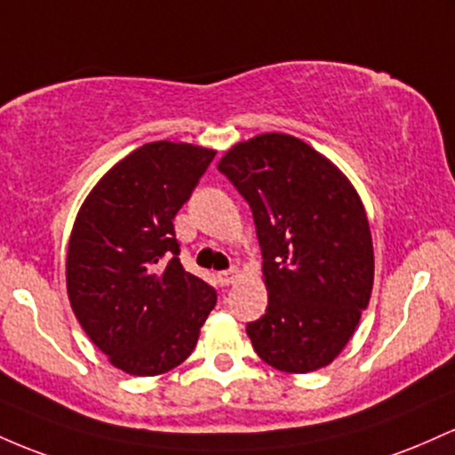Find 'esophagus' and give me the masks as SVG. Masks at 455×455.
Instances as JSON below:
<instances>
[{"mask_svg": "<svg viewBox=\"0 0 455 455\" xmlns=\"http://www.w3.org/2000/svg\"><path fill=\"white\" fill-rule=\"evenodd\" d=\"M217 279L221 285H229L234 283L238 279V270L236 268H229V270H221V273H217Z\"/></svg>", "mask_w": 455, "mask_h": 455, "instance_id": "34e87169", "label": "esophagus"}]
</instances>
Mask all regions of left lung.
Returning a JSON list of instances; mask_svg holds the SVG:
<instances>
[{
    "label": "left lung",
    "mask_w": 455,
    "mask_h": 455,
    "mask_svg": "<svg viewBox=\"0 0 455 455\" xmlns=\"http://www.w3.org/2000/svg\"><path fill=\"white\" fill-rule=\"evenodd\" d=\"M253 212L267 314L247 324L268 365L307 374L348 344L374 283V247L355 187L320 152L283 132L236 144L219 161Z\"/></svg>",
    "instance_id": "1"
}]
</instances>
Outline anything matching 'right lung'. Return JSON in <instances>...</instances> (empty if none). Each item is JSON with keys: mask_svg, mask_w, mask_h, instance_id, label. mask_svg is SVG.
<instances>
[{"mask_svg": "<svg viewBox=\"0 0 455 455\" xmlns=\"http://www.w3.org/2000/svg\"><path fill=\"white\" fill-rule=\"evenodd\" d=\"M217 152L152 141L111 167L73 226L70 307L117 370L165 374L196 348L217 292L182 268L173 217Z\"/></svg>", "mask_w": 455, "mask_h": 455, "instance_id": "obj_1", "label": "right lung"}]
</instances>
